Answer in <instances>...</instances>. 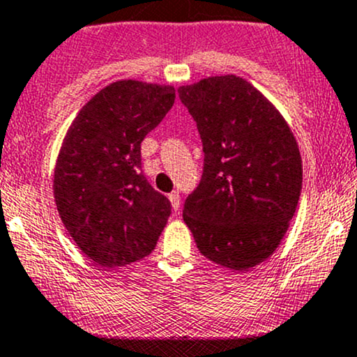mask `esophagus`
<instances>
[{
    "mask_svg": "<svg viewBox=\"0 0 357 357\" xmlns=\"http://www.w3.org/2000/svg\"><path fill=\"white\" fill-rule=\"evenodd\" d=\"M168 199H170L172 208L177 211L180 208V195H178V192H172L170 195H168Z\"/></svg>",
    "mask_w": 357,
    "mask_h": 357,
    "instance_id": "esophagus-1",
    "label": "esophagus"
}]
</instances>
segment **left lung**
Masks as SVG:
<instances>
[{
    "mask_svg": "<svg viewBox=\"0 0 357 357\" xmlns=\"http://www.w3.org/2000/svg\"><path fill=\"white\" fill-rule=\"evenodd\" d=\"M197 122L204 170L183 221L206 259L247 271L274 254L296 213L303 167L284 117L247 79L209 76L178 88Z\"/></svg>",
    "mask_w": 357,
    "mask_h": 357,
    "instance_id": "left-lung-1",
    "label": "left lung"
}]
</instances>
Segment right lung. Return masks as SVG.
<instances>
[{"label": "right lung", "mask_w": 357, "mask_h": 357, "mask_svg": "<svg viewBox=\"0 0 357 357\" xmlns=\"http://www.w3.org/2000/svg\"><path fill=\"white\" fill-rule=\"evenodd\" d=\"M175 102L172 85L121 79L102 88L71 122L54 168L64 228L100 267H124L155 250L172 213L148 183L141 143Z\"/></svg>", "instance_id": "1"}]
</instances>
